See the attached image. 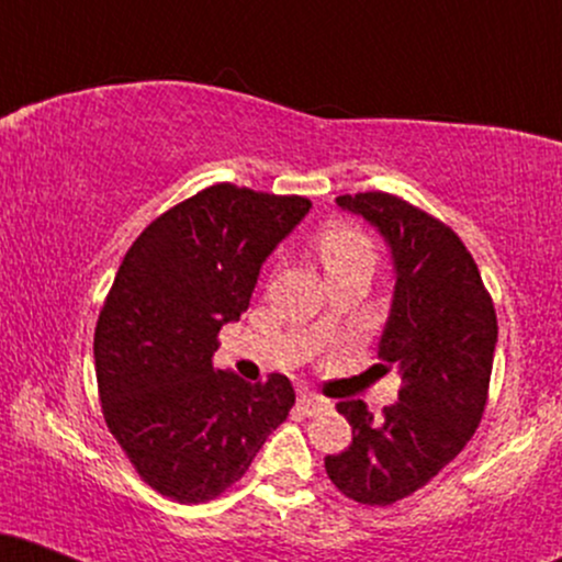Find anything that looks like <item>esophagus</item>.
<instances>
[{
    "label": "esophagus",
    "mask_w": 562,
    "mask_h": 562,
    "mask_svg": "<svg viewBox=\"0 0 562 562\" xmlns=\"http://www.w3.org/2000/svg\"><path fill=\"white\" fill-rule=\"evenodd\" d=\"M327 406H330V404H327L322 396H317V393H301V396H299V409L308 417L319 415V412H325Z\"/></svg>",
    "instance_id": "1"
}]
</instances>
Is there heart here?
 I'll list each match as a JSON object with an SVG mask.
<instances>
[{
    "instance_id": "obj_1",
    "label": "heart",
    "mask_w": 562,
    "mask_h": 562,
    "mask_svg": "<svg viewBox=\"0 0 562 562\" xmlns=\"http://www.w3.org/2000/svg\"><path fill=\"white\" fill-rule=\"evenodd\" d=\"M319 259L325 263V272H338V269H375V245L362 229L351 224H330L317 240Z\"/></svg>"
}]
</instances>
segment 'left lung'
I'll list each match as a JSON object with an SVG mask.
<instances>
[{
  "instance_id": "1",
  "label": "left lung",
  "mask_w": 562,
  "mask_h": 562,
  "mask_svg": "<svg viewBox=\"0 0 562 562\" xmlns=\"http://www.w3.org/2000/svg\"><path fill=\"white\" fill-rule=\"evenodd\" d=\"M335 203L375 227L391 250L393 299L378 357L404 385L380 420L362 398L338 404L353 438L325 457V470L348 499L385 507L441 473L479 428L496 314L473 256L447 224L389 192Z\"/></svg>"
}]
</instances>
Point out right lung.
<instances>
[{"label": "right lung", "instance_id": "right-lung-1", "mask_svg": "<svg viewBox=\"0 0 562 562\" xmlns=\"http://www.w3.org/2000/svg\"><path fill=\"white\" fill-rule=\"evenodd\" d=\"M312 209L229 182L200 190L134 240L94 330L102 415L137 473L184 505L240 481L295 391L216 370V335L248 308L269 254Z\"/></svg>", "mask_w": 562, "mask_h": 562}]
</instances>
